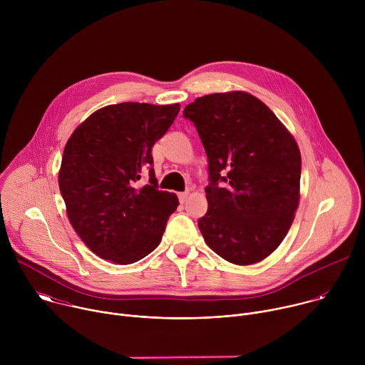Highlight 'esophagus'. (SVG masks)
<instances>
[{
  "label": "esophagus",
  "instance_id": "34e87169",
  "mask_svg": "<svg viewBox=\"0 0 365 365\" xmlns=\"http://www.w3.org/2000/svg\"><path fill=\"white\" fill-rule=\"evenodd\" d=\"M187 196H189V192H182V193H179V200H180V203H185V202L187 200Z\"/></svg>",
  "mask_w": 365,
  "mask_h": 365
}]
</instances>
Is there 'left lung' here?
I'll return each mask as SVG.
<instances>
[{"label":"left lung","instance_id":"left-lung-1","mask_svg":"<svg viewBox=\"0 0 365 365\" xmlns=\"http://www.w3.org/2000/svg\"><path fill=\"white\" fill-rule=\"evenodd\" d=\"M207 155V212L197 221L220 257L250 266L284 240L299 206L302 159L296 140L251 93L196 98L183 111Z\"/></svg>","mask_w":365,"mask_h":365}]
</instances>
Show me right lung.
Masks as SVG:
<instances>
[{
    "instance_id": "add662e5",
    "label": "right lung",
    "mask_w": 365,
    "mask_h": 365,
    "mask_svg": "<svg viewBox=\"0 0 365 365\" xmlns=\"http://www.w3.org/2000/svg\"><path fill=\"white\" fill-rule=\"evenodd\" d=\"M179 110V103L121 102L95 111L69 137L61 193L73 230L101 258L131 264L160 244L179 200L159 190L151 147ZM145 171L150 179L141 185Z\"/></svg>"
}]
</instances>
